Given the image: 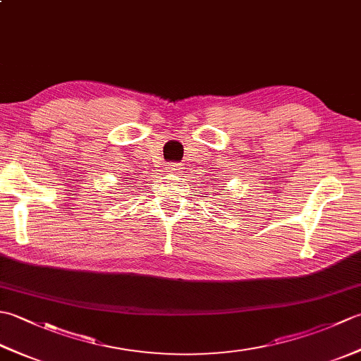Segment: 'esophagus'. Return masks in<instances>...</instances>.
Wrapping results in <instances>:
<instances>
[{
  "label": "esophagus",
  "mask_w": 361,
  "mask_h": 361,
  "mask_svg": "<svg viewBox=\"0 0 361 361\" xmlns=\"http://www.w3.org/2000/svg\"><path fill=\"white\" fill-rule=\"evenodd\" d=\"M180 164H175V163H172V164H169V171H172V172H178L180 171Z\"/></svg>",
  "instance_id": "obj_1"
}]
</instances>
